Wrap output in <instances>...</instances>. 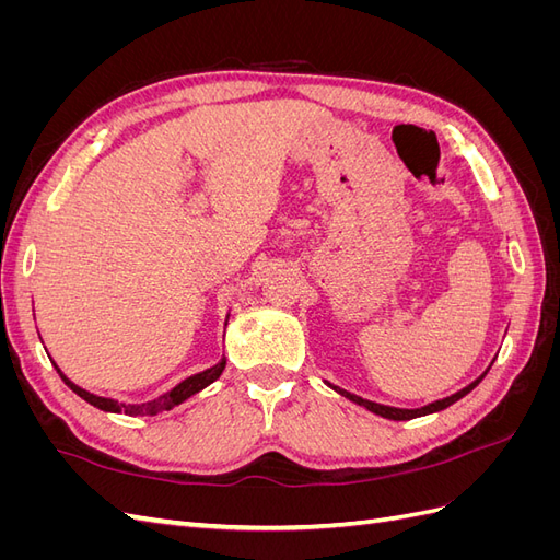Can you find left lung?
<instances>
[{
	"label": "left lung",
	"mask_w": 560,
	"mask_h": 560,
	"mask_svg": "<svg viewBox=\"0 0 560 560\" xmlns=\"http://www.w3.org/2000/svg\"><path fill=\"white\" fill-rule=\"evenodd\" d=\"M490 366H493V364H490ZM490 366H488V369H490ZM488 369L483 371V374H481L477 381L469 383L467 387H463L460 393H455V395H451V397H444V399H439V401H432V404H428V406H420V409H395V406H383V404H376V401L362 399V397H358V395L348 393V389H341V387H336V385H331V383H327V385H329L331 389H336L338 395H343L346 399H350V401H354V404L364 406V409H369L371 413L383 416V418H389V420H411V418H420V416H428V413H436V411H442V409H446V406L455 404L457 399H463L467 393H471V389L477 387V385L483 381V376L488 374Z\"/></svg>",
	"instance_id": "1"
}]
</instances>
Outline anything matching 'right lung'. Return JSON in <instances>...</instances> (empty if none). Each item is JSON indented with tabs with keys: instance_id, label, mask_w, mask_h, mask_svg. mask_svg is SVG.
Returning a JSON list of instances; mask_svg holds the SVG:
<instances>
[{
	"instance_id": "right-lung-1",
	"label": "right lung",
	"mask_w": 560,
	"mask_h": 560,
	"mask_svg": "<svg viewBox=\"0 0 560 560\" xmlns=\"http://www.w3.org/2000/svg\"><path fill=\"white\" fill-rule=\"evenodd\" d=\"M58 369V364H54ZM226 366V360H222L219 364L200 371V374H194L189 378H184L179 385H175L171 393L161 395L159 399L154 401H147V404H124V401H116V399H109V397H97L93 393H89V389H83L79 385H74L70 378H67L62 371L58 369L60 378L65 381V385L72 389V393H77L81 399H86L89 404L97 406L100 411H109V413H126V416H156L161 411H171L173 406H179L182 401H186L189 397H194L196 393H200L202 387H208L210 383H214L219 376H222V371Z\"/></svg>"
}]
</instances>
